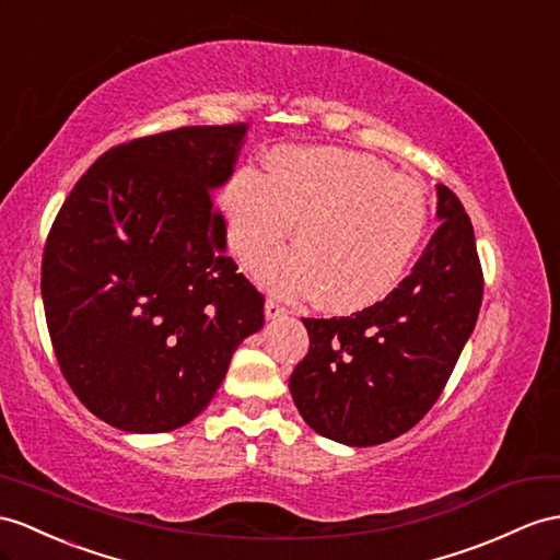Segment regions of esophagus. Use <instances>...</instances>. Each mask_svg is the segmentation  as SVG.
I'll return each mask as SVG.
<instances>
[{"label": "esophagus", "instance_id": "1", "mask_svg": "<svg viewBox=\"0 0 560 560\" xmlns=\"http://www.w3.org/2000/svg\"><path fill=\"white\" fill-rule=\"evenodd\" d=\"M282 316H288V308H284L280 302H276V299H268V302H266V318L278 320Z\"/></svg>", "mask_w": 560, "mask_h": 560}]
</instances>
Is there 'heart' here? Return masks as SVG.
Returning <instances> with one entry per match:
<instances>
[{"mask_svg":"<svg viewBox=\"0 0 560 560\" xmlns=\"http://www.w3.org/2000/svg\"><path fill=\"white\" fill-rule=\"evenodd\" d=\"M221 203L230 247L249 266L276 249L296 221L299 249L268 258L254 276L282 296L320 292V304L337 313L385 299L428 223L416 180L339 147L282 149L270 156L268 175L240 171Z\"/></svg>","mask_w":560,"mask_h":560,"instance_id":"obj_1","label":"heart"}]
</instances>
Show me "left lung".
Segmentation results:
<instances>
[{
    "mask_svg": "<svg viewBox=\"0 0 560 560\" xmlns=\"http://www.w3.org/2000/svg\"><path fill=\"white\" fill-rule=\"evenodd\" d=\"M438 218L411 276L347 318H304L308 353L290 377L299 413L327 440L375 446L411 430L452 375L482 304L472 223L438 185Z\"/></svg>",
    "mask_w": 560,
    "mask_h": 560,
    "instance_id": "left-lung-1",
    "label": "left lung"
}]
</instances>
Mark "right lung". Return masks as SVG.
<instances>
[{
	"label": "right lung",
	"instance_id": "add662e5",
	"mask_svg": "<svg viewBox=\"0 0 560 560\" xmlns=\"http://www.w3.org/2000/svg\"><path fill=\"white\" fill-rule=\"evenodd\" d=\"M247 126H189L108 149L80 177L43 256L66 383L122 432H171L213 399L264 294L225 252L213 189Z\"/></svg>",
	"mask_w": 560,
	"mask_h": 560
}]
</instances>
